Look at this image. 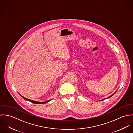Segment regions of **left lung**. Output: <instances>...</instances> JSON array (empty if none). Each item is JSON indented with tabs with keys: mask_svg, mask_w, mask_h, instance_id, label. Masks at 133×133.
<instances>
[{
	"mask_svg": "<svg viewBox=\"0 0 133 133\" xmlns=\"http://www.w3.org/2000/svg\"><path fill=\"white\" fill-rule=\"evenodd\" d=\"M115 93H116V92H115ZM115 93H114V94H113V95H111V96H110V97H108V98H110V97H112V96H113V95H114V94H115ZM104 99H103V100H104Z\"/></svg>",
	"mask_w": 133,
	"mask_h": 133,
	"instance_id": "1",
	"label": "left lung"
}]
</instances>
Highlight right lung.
Returning a JSON list of instances; mask_svg holds the SVG:
<instances>
[{
  "mask_svg": "<svg viewBox=\"0 0 133 133\" xmlns=\"http://www.w3.org/2000/svg\"><path fill=\"white\" fill-rule=\"evenodd\" d=\"M19 95H20V96H21L23 98H24L25 100H27V101H30V102H32V103H35V104H43V103H46V102H49V101H45V102H39L35 101H33V100H30V99H29L25 98L23 97V96H22L20 95V94H19Z\"/></svg>",
  "mask_w": 133,
  "mask_h": 133,
  "instance_id": "add662e5",
  "label": "right lung"
}]
</instances>
